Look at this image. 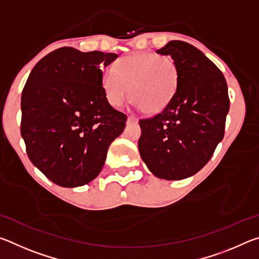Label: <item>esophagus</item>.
Instances as JSON below:
<instances>
[{
  "mask_svg": "<svg viewBox=\"0 0 259 259\" xmlns=\"http://www.w3.org/2000/svg\"><path fill=\"white\" fill-rule=\"evenodd\" d=\"M138 119L134 115H129L128 116V123H137Z\"/></svg>",
  "mask_w": 259,
  "mask_h": 259,
  "instance_id": "1",
  "label": "esophagus"
}]
</instances>
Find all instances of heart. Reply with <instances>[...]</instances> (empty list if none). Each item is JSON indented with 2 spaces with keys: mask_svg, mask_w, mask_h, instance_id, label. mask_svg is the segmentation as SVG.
<instances>
[{
  "mask_svg": "<svg viewBox=\"0 0 259 259\" xmlns=\"http://www.w3.org/2000/svg\"><path fill=\"white\" fill-rule=\"evenodd\" d=\"M178 66L171 57L136 54L121 58L103 72L102 85L108 103L121 106L129 98L143 113L161 112L176 94Z\"/></svg>",
  "mask_w": 259,
  "mask_h": 259,
  "instance_id": "b5f03b06",
  "label": "heart"
}]
</instances>
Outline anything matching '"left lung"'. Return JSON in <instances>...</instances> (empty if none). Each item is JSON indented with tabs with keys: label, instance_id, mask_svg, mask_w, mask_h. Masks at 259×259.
<instances>
[{
	"label": "left lung",
	"instance_id": "left-lung-1",
	"mask_svg": "<svg viewBox=\"0 0 259 259\" xmlns=\"http://www.w3.org/2000/svg\"><path fill=\"white\" fill-rule=\"evenodd\" d=\"M156 54L176 61L179 82L162 112L139 121L138 148L153 175L181 181L202 169L224 137L227 84L221 69L190 43L170 41Z\"/></svg>",
	"mask_w": 259,
	"mask_h": 259
}]
</instances>
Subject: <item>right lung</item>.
<instances>
[{"mask_svg":"<svg viewBox=\"0 0 259 259\" xmlns=\"http://www.w3.org/2000/svg\"><path fill=\"white\" fill-rule=\"evenodd\" d=\"M116 58L63 47L29 74L21 94V137L32 163L57 185L95 179L123 133L126 115L109 105L102 85L103 66Z\"/></svg>","mask_w":259,"mask_h":259,"instance_id":"obj_1","label":"right lung"}]
</instances>
